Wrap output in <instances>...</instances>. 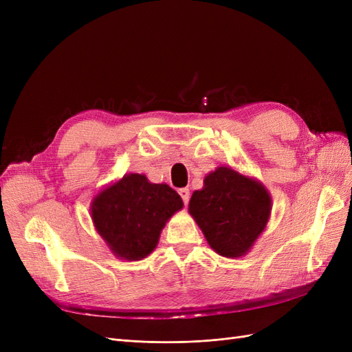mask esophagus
<instances>
[{
	"label": "esophagus",
	"instance_id": "obj_1",
	"mask_svg": "<svg viewBox=\"0 0 352 352\" xmlns=\"http://www.w3.org/2000/svg\"><path fill=\"white\" fill-rule=\"evenodd\" d=\"M179 195L182 197V199H184V202L185 204H188V201H189V189L188 188H182V189H179Z\"/></svg>",
	"mask_w": 352,
	"mask_h": 352
}]
</instances>
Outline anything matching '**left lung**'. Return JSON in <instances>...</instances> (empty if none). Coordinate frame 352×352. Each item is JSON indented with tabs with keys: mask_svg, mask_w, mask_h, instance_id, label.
Returning <instances> with one entry per match:
<instances>
[{
	"mask_svg": "<svg viewBox=\"0 0 352 352\" xmlns=\"http://www.w3.org/2000/svg\"><path fill=\"white\" fill-rule=\"evenodd\" d=\"M188 210L212 250L239 258L267 226L272 197L260 180L220 166L204 177L202 189L194 190Z\"/></svg>",
	"mask_w": 352,
	"mask_h": 352,
	"instance_id": "left-lung-1",
	"label": "left lung"
}]
</instances>
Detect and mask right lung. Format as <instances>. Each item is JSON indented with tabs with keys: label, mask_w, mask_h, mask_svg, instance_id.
<instances>
[{
	"label": "right lung",
	"mask_w": 352,
	"mask_h": 352,
	"mask_svg": "<svg viewBox=\"0 0 352 352\" xmlns=\"http://www.w3.org/2000/svg\"><path fill=\"white\" fill-rule=\"evenodd\" d=\"M182 208V198L167 184L127 173L92 198L91 219L117 258L138 261L155 250L166 223Z\"/></svg>",
	"instance_id": "1"
}]
</instances>
